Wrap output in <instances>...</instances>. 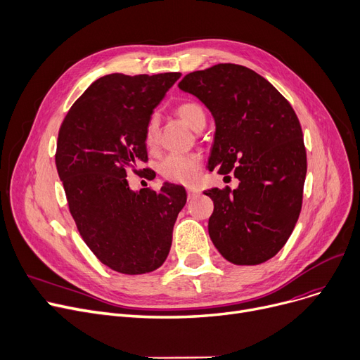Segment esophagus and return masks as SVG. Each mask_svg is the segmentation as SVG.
Returning <instances> with one entry per match:
<instances>
[{
  "mask_svg": "<svg viewBox=\"0 0 360 360\" xmlns=\"http://www.w3.org/2000/svg\"><path fill=\"white\" fill-rule=\"evenodd\" d=\"M199 193H200V192H199L198 189H193V187H192V189L187 191V198H189V199H193V198H196Z\"/></svg>",
  "mask_w": 360,
  "mask_h": 360,
  "instance_id": "1",
  "label": "esophagus"
}]
</instances>
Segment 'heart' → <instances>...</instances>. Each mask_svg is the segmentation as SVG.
Wrapping results in <instances>:
<instances>
[{
	"mask_svg": "<svg viewBox=\"0 0 360 360\" xmlns=\"http://www.w3.org/2000/svg\"><path fill=\"white\" fill-rule=\"evenodd\" d=\"M176 114L193 130H202L207 124V112L196 101H184L176 107ZM145 145L149 150H155L160 142L157 117H150L145 127ZM202 158L199 153H171L160 165L161 176L173 183L191 186L196 183L200 174Z\"/></svg>",
	"mask_w": 360,
	"mask_h": 360,
	"instance_id": "heart-1",
	"label": "heart"
}]
</instances>
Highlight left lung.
I'll return each instance as SVG.
<instances>
[{
  "mask_svg": "<svg viewBox=\"0 0 360 360\" xmlns=\"http://www.w3.org/2000/svg\"><path fill=\"white\" fill-rule=\"evenodd\" d=\"M179 86L215 118L208 169L238 179L234 191L205 192L214 200L212 243L236 265L271 259L293 233L303 200L306 148L293 107L261 75L231 63L186 75Z\"/></svg>",
  "mask_w": 360,
  "mask_h": 360,
  "instance_id": "obj_1",
  "label": "left lung"
}]
</instances>
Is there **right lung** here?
I'll return each instance as SVG.
<instances>
[{
	"label": "right lung",
	"instance_id": "1",
	"mask_svg": "<svg viewBox=\"0 0 360 360\" xmlns=\"http://www.w3.org/2000/svg\"><path fill=\"white\" fill-rule=\"evenodd\" d=\"M180 73L95 80L65 114L56 165L76 227L108 268L138 276L167 259L173 227L186 203L183 186L130 191L126 176L145 173V127Z\"/></svg>",
	"mask_w": 360,
	"mask_h": 360
}]
</instances>
